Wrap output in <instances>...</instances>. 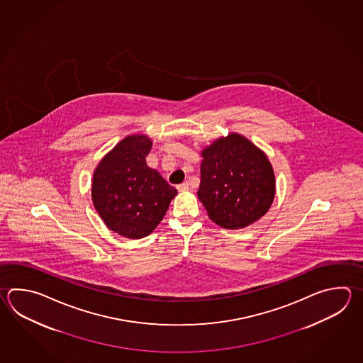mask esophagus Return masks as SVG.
<instances>
[{
	"label": "esophagus",
	"instance_id": "esophagus-1",
	"mask_svg": "<svg viewBox=\"0 0 363 363\" xmlns=\"http://www.w3.org/2000/svg\"><path fill=\"white\" fill-rule=\"evenodd\" d=\"M177 189L178 191H187L190 189V186H189V182H184V184L178 185Z\"/></svg>",
	"mask_w": 363,
	"mask_h": 363
}]
</instances>
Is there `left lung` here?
<instances>
[{
	"label": "left lung",
	"instance_id": "left-lung-1",
	"mask_svg": "<svg viewBox=\"0 0 363 363\" xmlns=\"http://www.w3.org/2000/svg\"><path fill=\"white\" fill-rule=\"evenodd\" d=\"M198 198L223 229L250 226L273 204L275 176L267 154L245 135L229 133L201 150Z\"/></svg>",
	"mask_w": 363,
	"mask_h": 363
}]
</instances>
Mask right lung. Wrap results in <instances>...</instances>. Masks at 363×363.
<instances>
[{"label":"right lung","instance_id":"obj_1","mask_svg":"<svg viewBox=\"0 0 363 363\" xmlns=\"http://www.w3.org/2000/svg\"><path fill=\"white\" fill-rule=\"evenodd\" d=\"M152 141L132 134L104 156L93 173L91 199L106 226L129 239L150 235L177 190L146 163Z\"/></svg>","mask_w":363,"mask_h":363}]
</instances>
